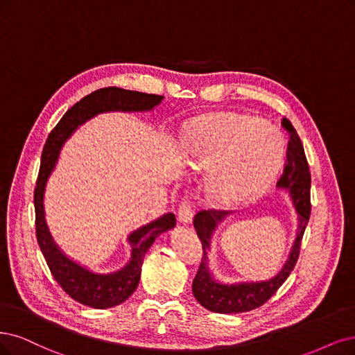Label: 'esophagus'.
I'll return each instance as SVG.
<instances>
[{
    "label": "esophagus",
    "mask_w": 355,
    "mask_h": 355,
    "mask_svg": "<svg viewBox=\"0 0 355 355\" xmlns=\"http://www.w3.org/2000/svg\"><path fill=\"white\" fill-rule=\"evenodd\" d=\"M178 220L182 225H189L193 220V209L189 202H182L178 209Z\"/></svg>",
    "instance_id": "esophagus-1"
}]
</instances>
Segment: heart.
I'll use <instances>...</instances> for the list:
<instances>
[{
    "label": "heart",
    "mask_w": 355,
    "mask_h": 355,
    "mask_svg": "<svg viewBox=\"0 0 355 355\" xmlns=\"http://www.w3.org/2000/svg\"><path fill=\"white\" fill-rule=\"evenodd\" d=\"M182 148L196 173L211 174L207 191L224 207L250 202L277 180L285 159L279 131L261 118L239 112H209L191 118Z\"/></svg>",
    "instance_id": "heart-1"
}]
</instances>
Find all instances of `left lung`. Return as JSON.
<instances>
[{
  "label": "left lung",
  "mask_w": 355,
  "mask_h": 355,
  "mask_svg": "<svg viewBox=\"0 0 355 355\" xmlns=\"http://www.w3.org/2000/svg\"><path fill=\"white\" fill-rule=\"evenodd\" d=\"M282 125L290 131V140L286 148V165L284 175L278 181V189L286 191L290 196L294 211L297 214V231L295 240L288 253V259L281 270L269 279L260 281H239L224 282L211 269L209 265V252L212 250V239L218 227L231 214L218 211H202L194 216L193 225L198 237L203 245V259L198 275L193 279V295L199 304L214 313L231 314L250 311L261 304L277 293L278 288L285 282L293 272L298 253L301 239L310 218V173L304 155L303 143H301L293 124L284 118Z\"/></svg>",
  "instance_id": "obj_1"
}]
</instances>
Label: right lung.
Masks as SVG:
<instances>
[{"label": "right lung", "mask_w": 355, "mask_h": 355, "mask_svg": "<svg viewBox=\"0 0 355 355\" xmlns=\"http://www.w3.org/2000/svg\"><path fill=\"white\" fill-rule=\"evenodd\" d=\"M162 101L164 96L161 95L136 90L98 89L74 103L48 136L35 189L36 239L52 277L77 303L94 309H110L124 303L139 285L144 254L161 234L175 227V215L164 214L146 225L131 231L127 235L130 245L127 263L114 272H96L65 254L52 239L44 206L46 182L58 162L65 141L92 118L107 112H149Z\"/></svg>", "instance_id": "add662e5"}]
</instances>
